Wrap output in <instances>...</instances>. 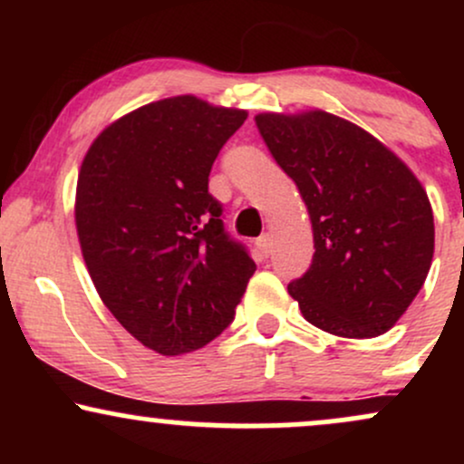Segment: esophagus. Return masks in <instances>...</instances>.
Returning <instances> with one entry per match:
<instances>
[{
  "label": "esophagus",
  "instance_id": "34e87169",
  "mask_svg": "<svg viewBox=\"0 0 464 464\" xmlns=\"http://www.w3.org/2000/svg\"><path fill=\"white\" fill-rule=\"evenodd\" d=\"M257 248L262 250L264 257H268L270 253H273V236L270 233H264V236L257 237Z\"/></svg>",
  "mask_w": 464,
  "mask_h": 464
}]
</instances>
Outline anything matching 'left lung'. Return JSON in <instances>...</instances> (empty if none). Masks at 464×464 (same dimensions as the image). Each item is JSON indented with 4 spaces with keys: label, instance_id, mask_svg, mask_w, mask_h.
<instances>
[{
    "label": "left lung",
    "instance_id": "8db88e82",
    "mask_svg": "<svg viewBox=\"0 0 464 464\" xmlns=\"http://www.w3.org/2000/svg\"><path fill=\"white\" fill-rule=\"evenodd\" d=\"M255 121L310 211L316 253L287 285L305 321L343 338L388 332L432 266L425 189L384 143L343 117L310 111Z\"/></svg>",
    "mask_w": 464,
    "mask_h": 464
}]
</instances>
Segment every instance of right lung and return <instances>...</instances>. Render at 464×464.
<instances>
[{
  "label": "right lung",
  "mask_w": 464,
  "mask_h": 464,
  "mask_svg": "<svg viewBox=\"0 0 464 464\" xmlns=\"http://www.w3.org/2000/svg\"><path fill=\"white\" fill-rule=\"evenodd\" d=\"M246 111L194 95L159 100L100 132L78 174L76 228L100 299L143 347H205L255 273L209 194L218 152Z\"/></svg>",
  "instance_id": "1"
}]
</instances>
